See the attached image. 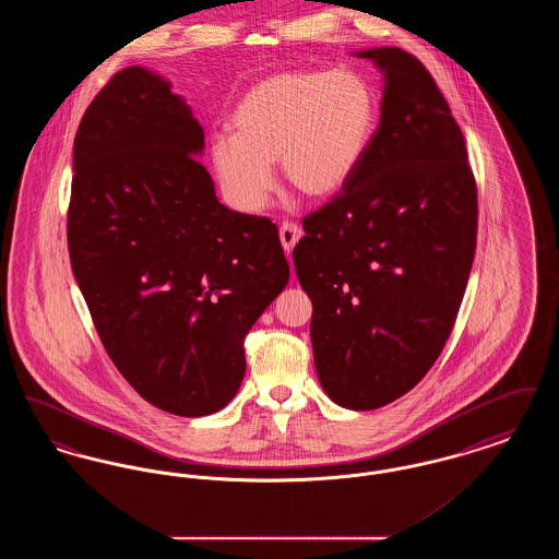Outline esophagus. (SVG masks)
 Wrapping results in <instances>:
<instances>
[{
    "mask_svg": "<svg viewBox=\"0 0 559 559\" xmlns=\"http://www.w3.org/2000/svg\"><path fill=\"white\" fill-rule=\"evenodd\" d=\"M278 237H281L283 249H285L287 253H292L295 242L301 239V228H299L297 224H293V222H285V224L281 226V230H278Z\"/></svg>",
    "mask_w": 559,
    "mask_h": 559,
    "instance_id": "1",
    "label": "esophagus"
}]
</instances>
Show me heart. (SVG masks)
I'll use <instances>...</instances> for the list:
<instances>
[{
  "mask_svg": "<svg viewBox=\"0 0 559 559\" xmlns=\"http://www.w3.org/2000/svg\"><path fill=\"white\" fill-rule=\"evenodd\" d=\"M235 133L210 142L213 174L240 212L255 213L274 190L272 163L304 197L346 187L377 128L371 83L349 69L293 71L255 83L230 117Z\"/></svg>",
  "mask_w": 559,
  "mask_h": 559,
  "instance_id": "1",
  "label": "heart"
}]
</instances>
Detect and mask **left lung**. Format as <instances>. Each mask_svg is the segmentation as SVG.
Segmentation results:
<instances>
[{
	"label": "left lung",
	"mask_w": 559,
	"mask_h": 559,
	"mask_svg": "<svg viewBox=\"0 0 559 559\" xmlns=\"http://www.w3.org/2000/svg\"><path fill=\"white\" fill-rule=\"evenodd\" d=\"M381 119L342 192L301 219L293 249L312 299L324 394L372 411L411 392L451 335L476 253L478 192L461 128L426 67L371 48Z\"/></svg>",
	"instance_id": "left-lung-1"
}]
</instances>
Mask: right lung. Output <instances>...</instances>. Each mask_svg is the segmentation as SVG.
Listing matches in <instances>:
<instances>
[{
	"mask_svg": "<svg viewBox=\"0 0 559 559\" xmlns=\"http://www.w3.org/2000/svg\"><path fill=\"white\" fill-rule=\"evenodd\" d=\"M203 148L187 100L144 67L108 81L73 146L75 281L115 367L180 417L237 396L242 340L289 281L276 226L217 201Z\"/></svg>",
	"mask_w": 559,
	"mask_h": 559,
	"instance_id": "obj_1",
	"label": "right lung"
}]
</instances>
